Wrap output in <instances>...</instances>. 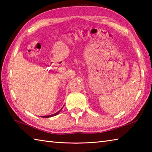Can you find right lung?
<instances>
[{
	"instance_id": "obj_1",
	"label": "right lung",
	"mask_w": 152,
	"mask_h": 152,
	"mask_svg": "<svg viewBox=\"0 0 152 152\" xmlns=\"http://www.w3.org/2000/svg\"><path fill=\"white\" fill-rule=\"evenodd\" d=\"M62 108H61L60 110L59 111V112H56V113H55V114H51V115H44V116H42V118H51V117H53V116H55V115H57L58 114H59V113L61 112V110H62Z\"/></svg>"
}]
</instances>
